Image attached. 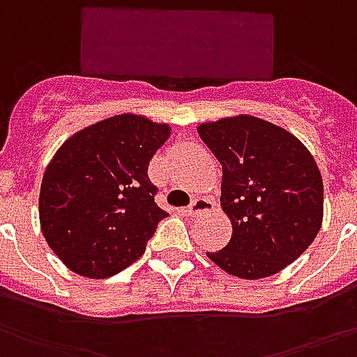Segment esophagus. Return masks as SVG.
<instances>
[{"mask_svg": "<svg viewBox=\"0 0 357 357\" xmlns=\"http://www.w3.org/2000/svg\"><path fill=\"white\" fill-rule=\"evenodd\" d=\"M211 209H213V204H211L209 199H205V197H196V199L190 204L188 209H186V215H188V217H194L197 213H204V211Z\"/></svg>", "mask_w": 357, "mask_h": 357, "instance_id": "obj_1", "label": "esophagus"}]
</instances>
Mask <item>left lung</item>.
<instances>
[{"label":"left lung","mask_w":357,"mask_h":357,"mask_svg":"<svg viewBox=\"0 0 357 357\" xmlns=\"http://www.w3.org/2000/svg\"><path fill=\"white\" fill-rule=\"evenodd\" d=\"M197 132L222 165L220 207L232 222L228 245L207 253L241 280L282 272L308 249L324 220V181L293 132L239 114Z\"/></svg>","instance_id":"left-lung-1"}]
</instances>
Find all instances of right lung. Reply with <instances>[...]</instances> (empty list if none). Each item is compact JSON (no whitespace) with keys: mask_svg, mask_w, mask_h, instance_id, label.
I'll return each instance as SVG.
<instances>
[{"mask_svg":"<svg viewBox=\"0 0 357 357\" xmlns=\"http://www.w3.org/2000/svg\"><path fill=\"white\" fill-rule=\"evenodd\" d=\"M171 135L167 123L119 114L72 135L43 173L40 225L54 255L75 274L104 280L144 255L167 213L148 165Z\"/></svg>","mask_w":357,"mask_h":357,"instance_id":"1","label":"right lung"}]
</instances>
